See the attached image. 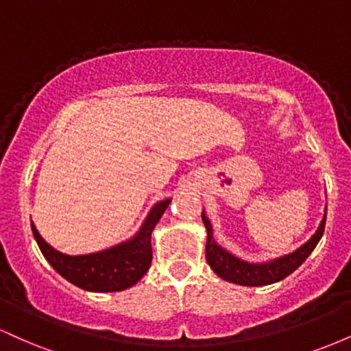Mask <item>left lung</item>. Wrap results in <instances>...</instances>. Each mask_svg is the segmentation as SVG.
Masks as SVG:
<instances>
[{
	"instance_id": "8db88e82",
	"label": "left lung",
	"mask_w": 351,
	"mask_h": 351,
	"mask_svg": "<svg viewBox=\"0 0 351 351\" xmlns=\"http://www.w3.org/2000/svg\"><path fill=\"white\" fill-rule=\"evenodd\" d=\"M201 217H203V223L208 231L206 261L209 267H211L221 279L232 282V284L257 287V285H269L274 284V282L285 279V277L291 276L299 265H302V263L310 256V252L317 247L320 237L324 236L327 215L322 219L315 234L310 237V241H307L302 247L297 249L295 252L287 254V256L279 257V259H274L271 263L264 264L245 263V261L237 259L236 256H232L231 252H228L226 249H223L221 245H217L215 237H213V226L211 223H209L206 215H204V211L201 213Z\"/></svg>"
}]
</instances>
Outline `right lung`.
<instances>
[{
  "mask_svg": "<svg viewBox=\"0 0 351 351\" xmlns=\"http://www.w3.org/2000/svg\"><path fill=\"white\" fill-rule=\"evenodd\" d=\"M170 203L171 199L156 203L140 231L130 241L86 256H67L56 251L43 239L33 223L31 228L43 256L64 279L84 291L120 292L135 285L150 269L153 257L152 231Z\"/></svg>",
  "mask_w": 351,
  "mask_h": 351,
  "instance_id": "right-lung-1",
  "label": "right lung"
}]
</instances>
